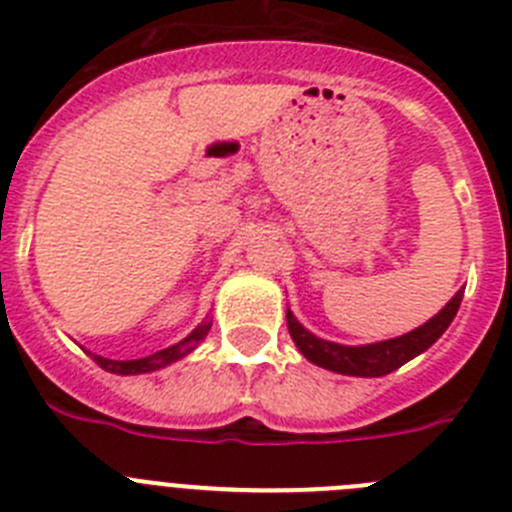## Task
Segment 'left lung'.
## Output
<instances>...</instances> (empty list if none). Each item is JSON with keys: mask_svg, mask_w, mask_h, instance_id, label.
Listing matches in <instances>:
<instances>
[{"mask_svg": "<svg viewBox=\"0 0 512 512\" xmlns=\"http://www.w3.org/2000/svg\"><path fill=\"white\" fill-rule=\"evenodd\" d=\"M461 297H464V289H459L451 297L449 305L443 307L436 318L410 330L405 336L392 338V341L369 343V346H341V343L323 341V338H315L312 333H307L292 312H287L289 336H292V341L297 343V348H300L307 361L323 366V369L348 374V377H384V374L395 372L402 364H408L410 359L423 354L425 348H431L443 336V330L449 328L456 310H459Z\"/></svg>", "mask_w": 512, "mask_h": 512, "instance_id": "8db88e82", "label": "left lung"}]
</instances>
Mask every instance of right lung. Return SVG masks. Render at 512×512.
<instances>
[{
	"label": "right lung",
	"mask_w": 512,
	"mask_h": 512,
	"mask_svg": "<svg viewBox=\"0 0 512 512\" xmlns=\"http://www.w3.org/2000/svg\"><path fill=\"white\" fill-rule=\"evenodd\" d=\"M210 320H205L202 325H197V330H192V336L184 338L182 343H176V346H169L164 348V351H158V354H151V356H143V359H133V361H112V359H102V356H94V361H97L102 369H107V372L112 374H143V372H156V369H161V366L171 364V361L182 359V356H187L189 351L194 348V343H200L202 338L207 336V330H210Z\"/></svg>",
	"instance_id": "right-lung-1"
}]
</instances>
